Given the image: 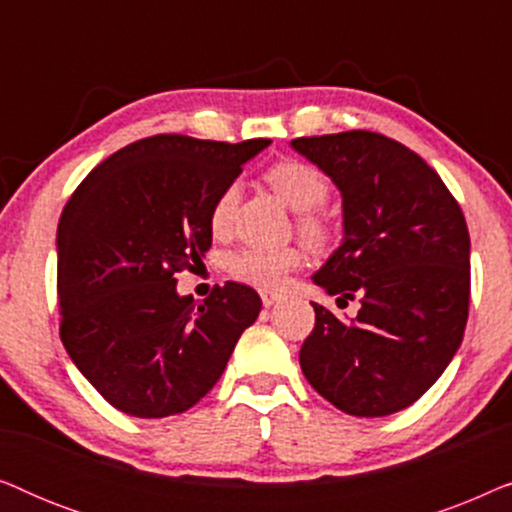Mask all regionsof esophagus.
<instances>
[{"instance_id":"obj_1","label":"esophagus","mask_w":512,"mask_h":512,"mask_svg":"<svg viewBox=\"0 0 512 512\" xmlns=\"http://www.w3.org/2000/svg\"><path fill=\"white\" fill-rule=\"evenodd\" d=\"M261 300H263L265 307H272V305H277L279 300H282V293L270 291V289H263V291H261Z\"/></svg>"}]
</instances>
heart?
I'll return each instance as SVG.
<instances>
[{
  "instance_id": "heart-1",
  "label": "heart",
  "mask_w": 512,
  "mask_h": 512,
  "mask_svg": "<svg viewBox=\"0 0 512 512\" xmlns=\"http://www.w3.org/2000/svg\"><path fill=\"white\" fill-rule=\"evenodd\" d=\"M265 181L275 188L279 198L300 214V230L310 240L324 237V221L312 214V209L321 207L328 198V179L317 167L303 160H279L265 172ZM237 200H240V186L228 184L214 200L209 212V226L216 235H223L230 228L235 216ZM303 263V251L298 247L265 249V247H244L228 256V272L244 284L261 286V289H275L286 279L291 270Z\"/></svg>"
}]
</instances>
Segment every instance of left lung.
Here are the masks:
<instances>
[{"label": "left lung", "mask_w": 512, "mask_h": 512, "mask_svg": "<svg viewBox=\"0 0 512 512\" xmlns=\"http://www.w3.org/2000/svg\"><path fill=\"white\" fill-rule=\"evenodd\" d=\"M342 198V242L312 275L338 319L312 303L317 321L300 347L314 391L354 417L408 408L443 375L464 340L471 296V237L438 172L377 132L293 139Z\"/></svg>", "instance_id": "left-lung-1"}]
</instances>
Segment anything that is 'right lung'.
<instances>
[{
    "mask_svg": "<svg viewBox=\"0 0 512 512\" xmlns=\"http://www.w3.org/2000/svg\"><path fill=\"white\" fill-rule=\"evenodd\" d=\"M270 139H139L95 167L58 223L60 338L81 375L125 415L193 408L219 382L261 312L251 286L226 282L205 303L177 272L212 247L209 212Z\"/></svg>",
    "mask_w": 512,
    "mask_h": 512,
    "instance_id": "add662e5",
    "label": "right lung"
}]
</instances>
